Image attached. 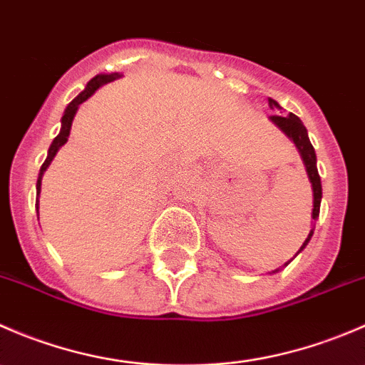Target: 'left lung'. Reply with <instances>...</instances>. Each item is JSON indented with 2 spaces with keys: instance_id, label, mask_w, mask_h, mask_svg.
<instances>
[{
  "instance_id": "1",
  "label": "left lung",
  "mask_w": 365,
  "mask_h": 365,
  "mask_svg": "<svg viewBox=\"0 0 365 365\" xmlns=\"http://www.w3.org/2000/svg\"><path fill=\"white\" fill-rule=\"evenodd\" d=\"M268 106H270L272 109H282L281 106L274 101V98H268ZM268 120H270L272 123L279 128V130L284 132L286 138H289L293 143H295L298 153H300L302 160H304L305 171H307V176H309V182H311V185H312V222L314 224H312V230L309 231L307 238H305V242L302 244L300 251H298V252H302L305 249V245L309 244V240H311L312 233H314L316 220H318V217H319V205H322V178H319L318 168H316V152H314V148H312L311 141H309L307 128L304 127L302 120L298 116H295V114L289 113L288 116L274 114V116H270ZM288 263H286L284 267H288ZM279 270H281V268H275L272 274H275V272H279Z\"/></svg>"
}]
</instances>
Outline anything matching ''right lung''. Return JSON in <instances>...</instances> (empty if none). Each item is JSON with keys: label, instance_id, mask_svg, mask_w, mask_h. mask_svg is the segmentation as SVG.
I'll list each match as a JSON object with an SVG mask.
<instances>
[{"label": "right lung", "instance_id": "1", "mask_svg": "<svg viewBox=\"0 0 365 365\" xmlns=\"http://www.w3.org/2000/svg\"><path fill=\"white\" fill-rule=\"evenodd\" d=\"M121 73L118 72H111V73H98V76H95L93 79L90 81V83L86 84V88H84L83 91H81L79 95H77L76 98H73L72 102L67 106V109H65L63 116H61V128H60V134L56 135V138L53 139V143H51L49 146V152H47V159L43 160L42 168H40V173H38V180H36V203H35V208L36 212H38V196H40V187H42V176L43 173H46V169L49 168V164L53 162L54 155L58 153V150L61 148V146L65 145V143L68 141V135H70V127H72V121H73V116H76L77 109H79V106L83 104L84 101H88V98L91 97V95L95 93V91L98 90L101 86H104V84L111 83V81H116L120 79Z\"/></svg>", "mask_w": 365, "mask_h": 365}]
</instances>
